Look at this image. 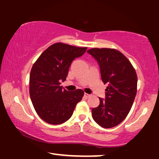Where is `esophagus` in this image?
I'll return each mask as SVG.
<instances>
[{
  "label": "esophagus",
  "mask_w": 159,
  "mask_h": 159,
  "mask_svg": "<svg viewBox=\"0 0 159 159\" xmlns=\"http://www.w3.org/2000/svg\"><path fill=\"white\" fill-rule=\"evenodd\" d=\"M91 96V95H89V94H88V93H84V97L85 98H89V97Z\"/></svg>",
  "instance_id": "esophagus-1"
}]
</instances>
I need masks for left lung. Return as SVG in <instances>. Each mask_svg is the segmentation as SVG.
Here are the masks:
<instances>
[{
	"label": "left lung",
	"mask_w": 159,
	"mask_h": 159,
	"mask_svg": "<svg viewBox=\"0 0 159 159\" xmlns=\"http://www.w3.org/2000/svg\"><path fill=\"white\" fill-rule=\"evenodd\" d=\"M87 52L98 61L102 81L108 86L105 99L93 108L92 117L102 128L117 126L129 115L137 93L138 77L129 60L118 50L93 48Z\"/></svg>",
	"instance_id": "obj_1"
}]
</instances>
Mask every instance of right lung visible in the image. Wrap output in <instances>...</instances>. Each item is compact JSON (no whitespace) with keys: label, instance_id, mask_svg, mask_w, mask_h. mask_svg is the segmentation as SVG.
I'll return each instance as SVG.
<instances>
[{"label":"right lung","instance_id":"1","mask_svg":"<svg viewBox=\"0 0 159 159\" xmlns=\"http://www.w3.org/2000/svg\"><path fill=\"white\" fill-rule=\"evenodd\" d=\"M87 47L62 43L53 44L42 53L30 70L29 93L38 116L47 123L61 124L71 117L84 91H68L60 85L68 74L75 58L84 54Z\"/></svg>","mask_w":159,"mask_h":159}]
</instances>
